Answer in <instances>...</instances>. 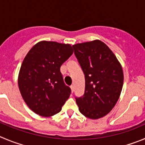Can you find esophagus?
<instances>
[{"label":"esophagus","mask_w":145,"mask_h":145,"mask_svg":"<svg viewBox=\"0 0 145 145\" xmlns=\"http://www.w3.org/2000/svg\"><path fill=\"white\" fill-rule=\"evenodd\" d=\"M71 91H72V93L74 92V86H71Z\"/></svg>","instance_id":"34e87169"}]
</instances>
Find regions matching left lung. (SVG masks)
<instances>
[{"instance_id": "obj_1", "label": "left lung", "mask_w": 145, "mask_h": 145, "mask_svg": "<svg viewBox=\"0 0 145 145\" xmlns=\"http://www.w3.org/2000/svg\"><path fill=\"white\" fill-rule=\"evenodd\" d=\"M85 76L84 94L75 97L81 113L92 120L106 115L115 106L124 82L120 62L99 40L73 46Z\"/></svg>"}]
</instances>
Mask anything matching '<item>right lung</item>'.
Segmentation results:
<instances>
[{
	"instance_id": "1",
	"label": "right lung",
	"mask_w": 145,
	"mask_h": 145,
	"mask_svg": "<svg viewBox=\"0 0 145 145\" xmlns=\"http://www.w3.org/2000/svg\"><path fill=\"white\" fill-rule=\"evenodd\" d=\"M72 54L71 45L54 41H40L28 51L19 71L18 87L33 112L51 117L61 110L71 90L60 68Z\"/></svg>"
}]
</instances>
